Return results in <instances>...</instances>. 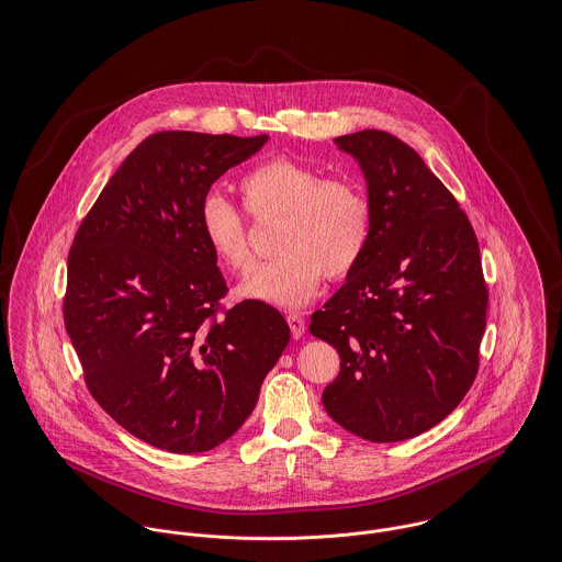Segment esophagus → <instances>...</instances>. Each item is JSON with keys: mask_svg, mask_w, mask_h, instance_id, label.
<instances>
[{"mask_svg": "<svg viewBox=\"0 0 562 562\" xmlns=\"http://www.w3.org/2000/svg\"><path fill=\"white\" fill-rule=\"evenodd\" d=\"M288 324H290V330H292L294 339H301L305 335V321H303L301 314H290Z\"/></svg>", "mask_w": 562, "mask_h": 562, "instance_id": "34e87169", "label": "esophagus"}]
</instances>
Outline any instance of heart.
<instances>
[{
	"label": "heart",
	"mask_w": 562,
	"mask_h": 562,
	"mask_svg": "<svg viewBox=\"0 0 562 562\" xmlns=\"http://www.w3.org/2000/svg\"><path fill=\"white\" fill-rule=\"evenodd\" d=\"M250 216L281 218L279 257L252 268L240 294L279 307L307 305L322 272L341 277L361 259L370 238V203L363 190L346 179H324L303 161L274 158L255 166L240 181ZM201 236L229 270H248L252 255L240 212L221 194H207L199 207Z\"/></svg>",
	"instance_id": "b5f03b06"
}]
</instances>
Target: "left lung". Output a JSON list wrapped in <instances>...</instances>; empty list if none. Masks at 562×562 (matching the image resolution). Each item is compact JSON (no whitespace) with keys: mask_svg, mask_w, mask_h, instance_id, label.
I'll use <instances>...</instances> for the list:
<instances>
[{"mask_svg":"<svg viewBox=\"0 0 562 562\" xmlns=\"http://www.w3.org/2000/svg\"><path fill=\"white\" fill-rule=\"evenodd\" d=\"M333 143L363 172L370 238L312 316V335L341 359L322 404L361 439L404 441L448 417L476 379L481 248L457 199L396 136L363 130Z\"/></svg>","mask_w":562,"mask_h":562,"instance_id":"1","label":"left lung"}]
</instances>
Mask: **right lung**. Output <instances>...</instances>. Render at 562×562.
Here are the masks:
<instances>
[{"mask_svg":"<svg viewBox=\"0 0 562 562\" xmlns=\"http://www.w3.org/2000/svg\"><path fill=\"white\" fill-rule=\"evenodd\" d=\"M268 136L160 132L110 177L69 252L65 326L86 385L127 432L175 454L207 452L252 413L290 344L261 301L227 292L201 236L212 183Z\"/></svg>","mask_w":562,"mask_h":562,"instance_id":"right-lung-1","label":"right lung"}]
</instances>
